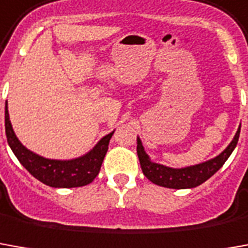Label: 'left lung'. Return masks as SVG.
I'll list each match as a JSON object with an SVG mask.
<instances>
[{"label":"left lung","mask_w":248,"mask_h":248,"mask_svg":"<svg viewBox=\"0 0 248 248\" xmlns=\"http://www.w3.org/2000/svg\"><path fill=\"white\" fill-rule=\"evenodd\" d=\"M239 134H240V126L233 137L232 142L227 146L223 153L207 162L183 168V169H173V168H168V166L152 162L148 154L145 153L140 138H137V154L140 158L142 172L154 184L165 186V188H172V189L195 188V186L202 184L204 181H207L209 177H212L215 173L224 165V162L228 160V157L231 155L238 143Z\"/></svg>","instance_id":"left-lung-1"}]
</instances>
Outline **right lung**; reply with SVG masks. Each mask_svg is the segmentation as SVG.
I'll return each instance as SVG.
<instances>
[{
	"instance_id": "obj_1",
	"label": "right lung",
	"mask_w": 248,
	"mask_h": 248,
	"mask_svg": "<svg viewBox=\"0 0 248 248\" xmlns=\"http://www.w3.org/2000/svg\"><path fill=\"white\" fill-rule=\"evenodd\" d=\"M5 133L10 149L13 150L17 160L21 162V165L34 178L53 188H76L93 183L99 173L103 158L108 149V142L114 134L112 131L103 137L96 143V146L83 157L70 161L48 160L28 150L18 141L9 121L8 102L5 103Z\"/></svg>"
}]
</instances>
